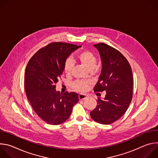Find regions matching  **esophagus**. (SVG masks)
Here are the masks:
<instances>
[{
  "mask_svg": "<svg viewBox=\"0 0 158 158\" xmlns=\"http://www.w3.org/2000/svg\"><path fill=\"white\" fill-rule=\"evenodd\" d=\"M86 98H87V96L85 94H79V100H84V99H85Z\"/></svg>",
  "mask_w": 158,
  "mask_h": 158,
  "instance_id": "34e87169",
  "label": "esophagus"
}]
</instances>
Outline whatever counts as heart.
Listing matches in <instances>:
<instances>
[{"label": "heart", "instance_id": "b5f03b06", "mask_svg": "<svg viewBox=\"0 0 158 158\" xmlns=\"http://www.w3.org/2000/svg\"><path fill=\"white\" fill-rule=\"evenodd\" d=\"M77 59L89 71H93L96 68L97 59L96 56L91 51H85L79 53L77 55ZM74 62L71 59H66L64 65V73L67 75L71 74ZM73 87L77 91L84 92L88 87V82L82 80H77L73 82Z\"/></svg>", "mask_w": 158, "mask_h": 158}]
</instances>
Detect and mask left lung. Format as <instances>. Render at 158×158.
<instances>
[{"label": "left lung", "instance_id": "obj_1", "mask_svg": "<svg viewBox=\"0 0 158 158\" xmlns=\"http://www.w3.org/2000/svg\"><path fill=\"white\" fill-rule=\"evenodd\" d=\"M99 52L102 69L94 92L106 91L104 99L98 98L91 118L102 124L118 120L126 112L132 98V73L126 57L104 43L94 45Z\"/></svg>", "mask_w": 158, "mask_h": 158}]
</instances>
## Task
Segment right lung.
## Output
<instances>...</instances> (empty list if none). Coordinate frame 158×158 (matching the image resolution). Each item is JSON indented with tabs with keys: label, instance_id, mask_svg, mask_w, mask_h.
Returning <instances> with one entry per match:
<instances>
[{
	"label": "right lung",
	"instance_id": "obj_1",
	"mask_svg": "<svg viewBox=\"0 0 158 158\" xmlns=\"http://www.w3.org/2000/svg\"><path fill=\"white\" fill-rule=\"evenodd\" d=\"M81 46L52 42L39 50L29 61L25 74L27 98L38 116L46 123L58 125L67 120L79 101L76 93H60L56 84L64 71L65 61Z\"/></svg>",
	"mask_w": 158,
	"mask_h": 158
}]
</instances>
